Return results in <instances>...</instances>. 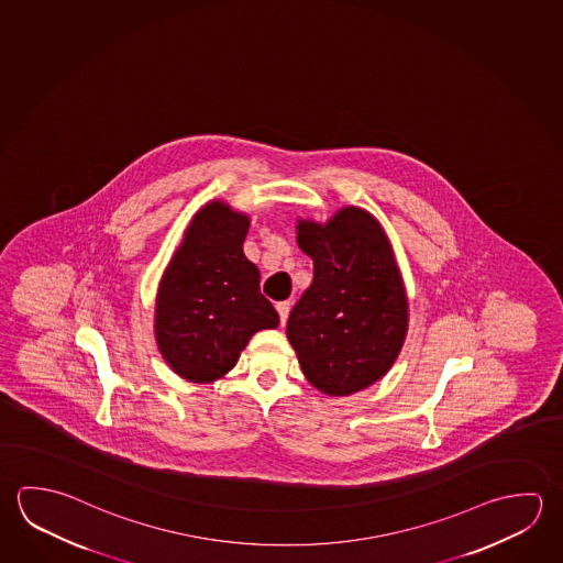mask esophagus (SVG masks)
Instances as JSON below:
<instances>
[{"label": "esophagus", "mask_w": 563, "mask_h": 563, "mask_svg": "<svg viewBox=\"0 0 563 563\" xmlns=\"http://www.w3.org/2000/svg\"><path fill=\"white\" fill-rule=\"evenodd\" d=\"M277 312L280 316V324H286V318H288V312H290V302L288 300H283V302H278Z\"/></svg>", "instance_id": "esophagus-1"}]
</instances>
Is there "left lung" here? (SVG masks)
Here are the masks:
<instances>
[{"instance_id": "left-lung-1", "label": "left lung", "mask_w": 563, "mask_h": 563, "mask_svg": "<svg viewBox=\"0 0 563 563\" xmlns=\"http://www.w3.org/2000/svg\"><path fill=\"white\" fill-rule=\"evenodd\" d=\"M296 243L314 261V280L288 316V342L318 391H362L391 369L409 328L394 247L382 223L355 206L324 223L298 219Z\"/></svg>"}]
</instances>
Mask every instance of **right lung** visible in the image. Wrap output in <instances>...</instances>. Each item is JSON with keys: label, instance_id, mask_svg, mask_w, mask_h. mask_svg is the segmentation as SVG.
<instances>
[{"label": "right lung", "instance_id": "add662e5", "mask_svg": "<svg viewBox=\"0 0 563 563\" xmlns=\"http://www.w3.org/2000/svg\"><path fill=\"white\" fill-rule=\"evenodd\" d=\"M251 219L213 199L189 221L159 278L154 335L179 377L211 384L229 374L258 330L278 325L261 275L243 253Z\"/></svg>", "mask_w": 563, "mask_h": 563}]
</instances>
